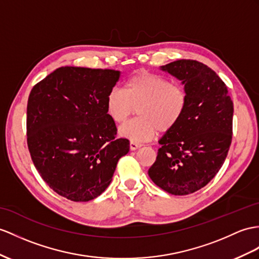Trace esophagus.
Here are the masks:
<instances>
[{"instance_id":"obj_1","label":"esophagus","mask_w":259,"mask_h":259,"mask_svg":"<svg viewBox=\"0 0 259 259\" xmlns=\"http://www.w3.org/2000/svg\"><path fill=\"white\" fill-rule=\"evenodd\" d=\"M141 147H142L141 144L135 143V142H131V143H130V148H131V150H136V149L141 148Z\"/></svg>"}]
</instances>
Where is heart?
<instances>
[{
  "instance_id": "b5f03b06",
  "label": "heart",
  "mask_w": 259,
  "mask_h": 259,
  "mask_svg": "<svg viewBox=\"0 0 259 259\" xmlns=\"http://www.w3.org/2000/svg\"><path fill=\"white\" fill-rule=\"evenodd\" d=\"M188 96L185 88L162 75L137 72L126 82L125 91L113 88L105 100V110L114 123L123 124L135 114L140 117L119 128L121 136L142 143L153 138L157 131L168 133L185 115Z\"/></svg>"
}]
</instances>
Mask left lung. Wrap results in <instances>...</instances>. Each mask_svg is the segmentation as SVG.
<instances>
[{
    "label": "left lung",
    "mask_w": 259,
    "mask_h": 259,
    "mask_svg": "<svg viewBox=\"0 0 259 259\" xmlns=\"http://www.w3.org/2000/svg\"><path fill=\"white\" fill-rule=\"evenodd\" d=\"M161 69L182 81L188 105L178 125L159 141L148 175L162 190L186 195L205 187L224 163L234 108L224 82L202 62L180 59Z\"/></svg>",
    "instance_id": "left-lung-1"
}]
</instances>
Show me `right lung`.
Here are the masks:
<instances>
[{
  "instance_id": "right-lung-1",
  "label": "right lung",
  "mask_w": 259,
  "mask_h": 259,
  "mask_svg": "<svg viewBox=\"0 0 259 259\" xmlns=\"http://www.w3.org/2000/svg\"><path fill=\"white\" fill-rule=\"evenodd\" d=\"M119 79L112 69L60 67L36 83L27 102V146L37 171L50 189L87 202L112 181L130 141L116 138L105 110Z\"/></svg>"
}]
</instances>
